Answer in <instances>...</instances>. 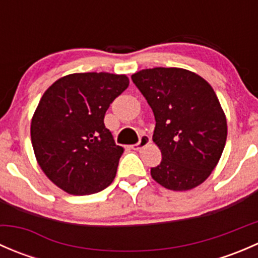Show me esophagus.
Listing matches in <instances>:
<instances>
[{
	"label": "esophagus",
	"instance_id": "1",
	"mask_svg": "<svg viewBox=\"0 0 258 258\" xmlns=\"http://www.w3.org/2000/svg\"><path fill=\"white\" fill-rule=\"evenodd\" d=\"M150 142H151L150 137H148L147 135H142V136L140 137V141L137 142L136 145L132 146V148H134L135 151H140V150H141V148H144L145 146H147L148 144H150Z\"/></svg>",
	"mask_w": 258,
	"mask_h": 258
}]
</instances>
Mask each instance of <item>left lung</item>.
<instances>
[{
  "label": "left lung",
  "instance_id": "1",
  "mask_svg": "<svg viewBox=\"0 0 258 258\" xmlns=\"http://www.w3.org/2000/svg\"><path fill=\"white\" fill-rule=\"evenodd\" d=\"M131 79L155 114L152 140L162 161L151 168L152 178L172 191L201 184L217 166L227 139L226 114L213 88L177 67L141 70Z\"/></svg>",
  "mask_w": 258,
  "mask_h": 258
}]
</instances>
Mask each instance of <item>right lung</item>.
<instances>
[{"label": "right lung", "mask_w": 258, "mask_h": 258, "mask_svg": "<svg viewBox=\"0 0 258 258\" xmlns=\"http://www.w3.org/2000/svg\"><path fill=\"white\" fill-rule=\"evenodd\" d=\"M128 83L126 75L72 74L41 97L31 121L33 152L45 175L67 194H96L116 177L123 147L114 144L103 118Z\"/></svg>", "instance_id": "1"}]
</instances>
